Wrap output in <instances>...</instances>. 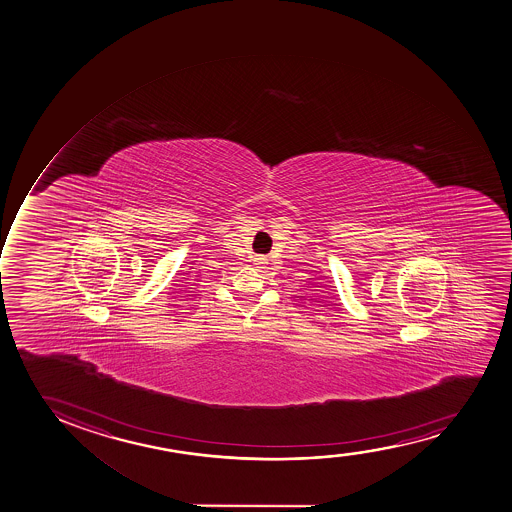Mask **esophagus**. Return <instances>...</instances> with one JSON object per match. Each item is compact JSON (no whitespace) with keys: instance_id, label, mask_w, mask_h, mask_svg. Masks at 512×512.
Listing matches in <instances>:
<instances>
[{"instance_id":"34e87169","label":"esophagus","mask_w":512,"mask_h":512,"mask_svg":"<svg viewBox=\"0 0 512 512\" xmlns=\"http://www.w3.org/2000/svg\"><path fill=\"white\" fill-rule=\"evenodd\" d=\"M265 264H267V259H265V257H262V255H257V257H255V265H257L259 269H264Z\"/></svg>"}]
</instances>
